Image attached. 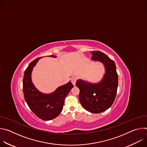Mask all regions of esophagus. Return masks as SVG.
<instances>
[{"label": "esophagus", "mask_w": 147, "mask_h": 147, "mask_svg": "<svg viewBox=\"0 0 147 147\" xmlns=\"http://www.w3.org/2000/svg\"><path fill=\"white\" fill-rule=\"evenodd\" d=\"M77 80V78L76 77H73L71 78V82L73 83V84L74 86L76 85V81Z\"/></svg>", "instance_id": "esophagus-1"}]
</instances>
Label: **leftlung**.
Segmentation results:
<instances>
[{
  "instance_id": "obj_1",
  "label": "left lung",
  "mask_w": 147,
  "mask_h": 147,
  "mask_svg": "<svg viewBox=\"0 0 147 147\" xmlns=\"http://www.w3.org/2000/svg\"><path fill=\"white\" fill-rule=\"evenodd\" d=\"M91 52L92 60L103 64L105 74L98 83L78 80L76 86L80 90L79 100L83 108L91 113H99L109 109L113 103L118 87V75L115 62L107 55L98 51Z\"/></svg>"
}]
</instances>
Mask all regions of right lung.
<instances>
[{"label": "right lung", "instance_id": "obj_1", "mask_svg": "<svg viewBox=\"0 0 147 147\" xmlns=\"http://www.w3.org/2000/svg\"><path fill=\"white\" fill-rule=\"evenodd\" d=\"M51 57L56 56L52 55ZM42 57L31 62L25 70L23 78V92L24 99L32 112L39 119L50 120L55 119L61 113L65 99L74 87L70 81L66 84L58 87L50 94L39 92L31 81V72L38 61Z\"/></svg>", "mask_w": 147, "mask_h": 147}]
</instances>
